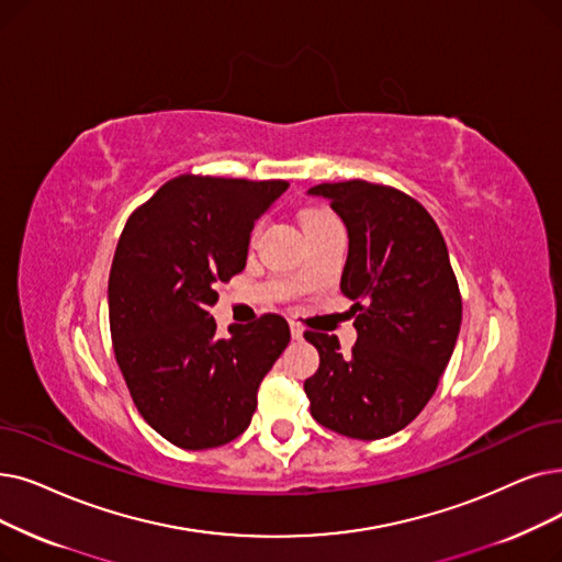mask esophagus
<instances>
[{
  "instance_id": "1",
  "label": "esophagus",
  "mask_w": 562,
  "mask_h": 562,
  "mask_svg": "<svg viewBox=\"0 0 562 562\" xmlns=\"http://www.w3.org/2000/svg\"><path fill=\"white\" fill-rule=\"evenodd\" d=\"M289 328H291V337H294V339L303 337V326L299 322H289Z\"/></svg>"
}]
</instances>
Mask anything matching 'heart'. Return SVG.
Segmentation results:
<instances>
[{
  "mask_svg": "<svg viewBox=\"0 0 562 562\" xmlns=\"http://www.w3.org/2000/svg\"><path fill=\"white\" fill-rule=\"evenodd\" d=\"M326 215H330V213H326L322 209H307V211H303V227H307V225H312L316 221H322V217H326ZM257 232H259V225L255 227L252 236H257Z\"/></svg>",
  "mask_w": 562,
  "mask_h": 562,
  "instance_id": "obj_1",
  "label": "heart"
}]
</instances>
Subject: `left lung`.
I'll list each match as a JSON object with an SVG mask.
<instances>
[{
	"mask_svg": "<svg viewBox=\"0 0 562 562\" xmlns=\"http://www.w3.org/2000/svg\"><path fill=\"white\" fill-rule=\"evenodd\" d=\"M349 232L341 294L356 301L358 339L307 330L319 370L305 381L312 418L376 441L404 429L431 400L454 351L461 294L441 229L411 194L362 179L319 183Z\"/></svg>",
	"mask_w": 562,
	"mask_h": 562,
	"instance_id": "1",
	"label": "left lung"
}]
</instances>
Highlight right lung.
I'll use <instances>...</instances> for the list:
<instances>
[{
  "label": "right lung",
  "instance_id": "add662e5",
  "mask_svg": "<svg viewBox=\"0 0 562 562\" xmlns=\"http://www.w3.org/2000/svg\"><path fill=\"white\" fill-rule=\"evenodd\" d=\"M284 190L282 179L181 175L119 236L108 282L114 358L139 416L177 448H221L246 431L259 383L289 345L280 314L234 324L227 337L209 314Z\"/></svg>",
  "mask_w": 562,
  "mask_h": 562
}]
</instances>
